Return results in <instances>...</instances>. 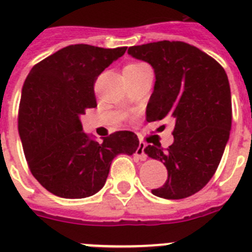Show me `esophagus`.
I'll use <instances>...</instances> for the list:
<instances>
[{
    "label": "esophagus",
    "mask_w": 252,
    "mask_h": 252,
    "mask_svg": "<svg viewBox=\"0 0 252 252\" xmlns=\"http://www.w3.org/2000/svg\"><path fill=\"white\" fill-rule=\"evenodd\" d=\"M144 150H146V144H144L143 142H141L138 148H137V151H135V155H137V157H138L141 161H144V159L147 158V155H146Z\"/></svg>",
    "instance_id": "1"
}]
</instances>
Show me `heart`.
<instances>
[{"mask_svg": "<svg viewBox=\"0 0 252 252\" xmlns=\"http://www.w3.org/2000/svg\"><path fill=\"white\" fill-rule=\"evenodd\" d=\"M142 65H146V64H144V63H141V62L129 63V64H126V67H124V69L126 68H138V67H142Z\"/></svg>", "mask_w": 252, "mask_h": 252, "instance_id": "1", "label": "heart"}]
</instances>
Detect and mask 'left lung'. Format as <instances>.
I'll list each match as a JSON object with an SVG mask.
<instances>
[{"mask_svg":"<svg viewBox=\"0 0 252 252\" xmlns=\"http://www.w3.org/2000/svg\"><path fill=\"white\" fill-rule=\"evenodd\" d=\"M128 54L150 63L156 74L147 120L175 122L174 143L144 152L167 168V180L152 194L184 199L202 190L217 170L229 138L232 102L228 77L211 56L184 41L129 47Z\"/></svg>","mask_w":252,"mask_h":252,"instance_id":"1","label":"left lung"}]
</instances>
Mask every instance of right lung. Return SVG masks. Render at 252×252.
I'll list each match as a JSON object with an SVG mask.
<instances>
[{
	"instance_id": "obj_1",
	"label": "right lung",
	"mask_w": 252,
	"mask_h": 252,
	"mask_svg": "<svg viewBox=\"0 0 252 252\" xmlns=\"http://www.w3.org/2000/svg\"><path fill=\"white\" fill-rule=\"evenodd\" d=\"M126 50L68 45L35 64L24 82L19 106L24 153L32 176L54 195H94L105 185L114 157L138 148V137L129 130L94 141L80 120L96 106L99 74Z\"/></svg>"
}]
</instances>
